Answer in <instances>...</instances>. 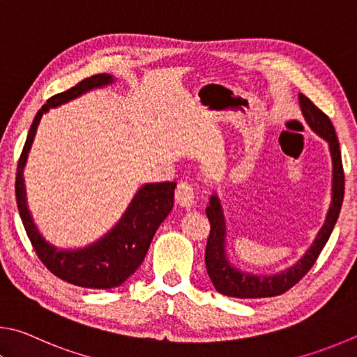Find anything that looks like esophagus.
<instances>
[{
  "mask_svg": "<svg viewBox=\"0 0 357 357\" xmlns=\"http://www.w3.org/2000/svg\"><path fill=\"white\" fill-rule=\"evenodd\" d=\"M174 199L179 206L190 209L195 203V189H193V185L189 183H181L174 190Z\"/></svg>",
  "mask_w": 357,
  "mask_h": 357,
  "instance_id": "34e87169",
  "label": "esophagus"
}]
</instances>
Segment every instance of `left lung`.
Returning a JSON list of instances; mask_svg holds the SVG:
<instances>
[{"label":"left lung","mask_w":357,"mask_h":357,"mask_svg":"<svg viewBox=\"0 0 357 357\" xmlns=\"http://www.w3.org/2000/svg\"><path fill=\"white\" fill-rule=\"evenodd\" d=\"M300 106L304 119L314 132L325 139L329 145L333 158V195L331 206L326 213V220L317 234L314 243L306 251L300 261L281 273L264 276L246 273L236 268L226 257V223L222 209V203L217 195H212L209 206L206 207L207 218L211 223V234L206 245V270L213 287L218 294L234 298H267L281 295L291 289L301 278L312 268L317 257L320 256L323 246L326 245L329 236L339 218L340 207L345 193V174H343L340 145L337 140L335 129L326 114H323L307 96L300 93Z\"/></svg>","instance_id":"8db88e82"}]
</instances>
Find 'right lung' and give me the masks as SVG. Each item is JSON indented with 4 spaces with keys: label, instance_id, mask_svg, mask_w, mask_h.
Segmentation results:
<instances>
[{
    "label": "right lung",
    "instance_id": "1",
    "mask_svg": "<svg viewBox=\"0 0 357 357\" xmlns=\"http://www.w3.org/2000/svg\"><path fill=\"white\" fill-rule=\"evenodd\" d=\"M112 82L114 77L111 75H95L76 84L67 92L51 96L32 121L17 165L15 197L18 212H20L26 234L34 246L38 259L57 278L84 289L119 287L139 268L158 228L172 211L174 187H176V183H153L142 185L119 223L100 241L84 246V248L57 250L54 245L45 241L38 232L28 209V203H26L23 168L42 115L50 109L77 98L89 90L105 87Z\"/></svg>",
    "mask_w": 357,
    "mask_h": 357
}]
</instances>
